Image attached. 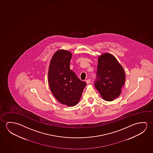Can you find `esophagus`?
I'll return each instance as SVG.
<instances>
[{"mask_svg":"<svg viewBox=\"0 0 153 153\" xmlns=\"http://www.w3.org/2000/svg\"><path fill=\"white\" fill-rule=\"evenodd\" d=\"M85 82H86V83H87V84H89L90 82V79H88V80H87L86 81H85Z\"/></svg>","mask_w":153,"mask_h":153,"instance_id":"34e87169","label":"esophagus"}]
</instances>
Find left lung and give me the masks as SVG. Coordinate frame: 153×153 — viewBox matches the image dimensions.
<instances>
[{
    "mask_svg": "<svg viewBox=\"0 0 153 153\" xmlns=\"http://www.w3.org/2000/svg\"><path fill=\"white\" fill-rule=\"evenodd\" d=\"M97 75L95 87L103 100L111 102L119 97L125 83L126 74L115 56L108 53L98 56Z\"/></svg>",
    "mask_w": 153,
    "mask_h": 153,
    "instance_id": "8db88e82",
    "label": "left lung"
}]
</instances>
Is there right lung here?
<instances>
[{
  "mask_svg": "<svg viewBox=\"0 0 153 153\" xmlns=\"http://www.w3.org/2000/svg\"><path fill=\"white\" fill-rule=\"evenodd\" d=\"M72 56L68 51H57L51 57L48 72L49 85L53 96L69 107L78 104L86 85L70 69Z\"/></svg>",
  "mask_w": 153,
  "mask_h": 153,
  "instance_id": "obj_1",
  "label": "right lung"
}]
</instances>
